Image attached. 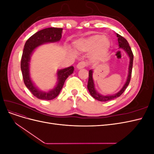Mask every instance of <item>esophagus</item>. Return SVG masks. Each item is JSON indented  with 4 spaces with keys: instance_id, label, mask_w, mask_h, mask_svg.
Listing matches in <instances>:
<instances>
[{
    "instance_id": "obj_1",
    "label": "esophagus",
    "mask_w": 154,
    "mask_h": 154,
    "mask_svg": "<svg viewBox=\"0 0 154 154\" xmlns=\"http://www.w3.org/2000/svg\"><path fill=\"white\" fill-rule=\"evenodd\" d=\"M85 67H86V63L85 62H80V63H78L76 66V67L78 69H82Z\"/></svg>"
}]
</instances>
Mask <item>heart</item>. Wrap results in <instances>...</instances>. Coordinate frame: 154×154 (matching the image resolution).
I'll return each mask as SVG.
<instances>
[{"label":"heart","instance_id":"heart-1","mask_svg":"<svg viewBox=\"0 0 154 154\" xmlns=\"http://www.w3.org/2000/svg\"><path fill=\"white\" fill-rule=\"evenodd\" d=\"M74 48L82 52H91V59L99 62L108 54L110 48V40L103 35H94L81 38L74 42Z\"/></svg>","mask_w":154,"mask_h":154}]
</instances>
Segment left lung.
Masks as SVG:
<instances>
[{
	"instance_id": "left-lung-1",
	"label": "left lung",
	"mask_w": 154,
	"mask_h": 154,
	"mask_svg": "<svg viewBox=\"0 0 154 154\" xmlns=\"http://www.w3.org/2000/svg\"><path fill=\"white\" fill-rule=\"evenodd\" d=\"M116 36L118 37V45L119 49H122L125 51V53L127 54L128 57L129 58V66H128V76L127 78V80L125 84L123 85V87L121 88V90L118 91L117 93L111 95H102L100 93L97 92L95 88V84L94 80H93V70L91 69L88 72V84H87V88L88 91H89L90 94L94 97V99L100 101H107L112 100H114L116 97H119L122 95L123 92L125 91L126 88L128 87L130 81V78L132 75V70L133 66V59H134V55L132 53V51L130 48V45L128 43L127 40H126L123 36L119 35L118 33H116Z\"/></svg>"
}]
</instances>
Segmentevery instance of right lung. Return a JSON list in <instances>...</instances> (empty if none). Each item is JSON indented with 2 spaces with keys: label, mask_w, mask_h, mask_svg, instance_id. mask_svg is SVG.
Masks as SVG:
<instances>
[{
  "label": "right lung",
  "mask_w": 154,
  "mask_h": 154,
  "mask_svg": "<svg viewBox=\"0 0 154 154\" xmlns=\"http://www.w3.org/2000/svg\"><path fill=\"white\" fill-rule=\"evenodd\" d=\"M62 28L57 27H48L42 29L32 35L24 45L20 63L23 80L27 88L32 94L40 100H51L58 96L64 85L65 81L74 71L73 66L58 70L57 85L48 91L39 89L31 78L30 61L32 53L37 48L42 44L59 42L62 38Z\"/></svg>",
  "instance_id": "obj_1"
}]
</instances>
